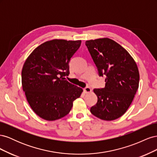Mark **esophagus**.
<instances>
[{
	"label": "esophagus",
	"instance_id": "esophagus-1",
	"mask_svg": "<svg viewBox=\"0 0 157 157\" xmlns=\"http://www.w3.org/2000/svg\"><path fill=\"white\" fill-rule=\"evenodd\" d=\"M84 92L85 94H89L92 92V90L89 87H86V88H84Z\"/></svg>",
	"mask_w": 157,
	"mask_h": 157
}]
</instances>
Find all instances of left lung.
Wrapping results in <instances>:
<instances>
[{
	"label": "left lung",
	"mask_w": 157,
	"mask_h": 157,
	"mask_svg": "<svg viewBox=\"0 0 157 157\" xmlns=\"http://www.w3.org/2000/svg\"><path fill=\"white\" fill-rule=\"evenodd\" d=\"M99 76L106 75L105 86L94 89L98 102L90 109L95 117L110 121L126 112L139 87L140 73L128 52L109 38L86 41Z\"/></svg>",
	"instance_id": "left-lung-1"
}]
</instances>
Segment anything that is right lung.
Masks as SVG:
<instances>
[{"label":"right lung","instance_id":"right-lung-1","mask_svg":"<svg viewBox=\"0 0 157 157\" xmlns=\"http://www.w3.org/2000/svg\"><path fill=\"white\" fill-rule=\"evenodd\" d=\"M80 44V40H48L36 47L23 64V90L32 110L42 119L64 117L82 93V88L65 80L70 59Z\"/></svg>","mask_w":157,"mask_h":157}]
</instances>
